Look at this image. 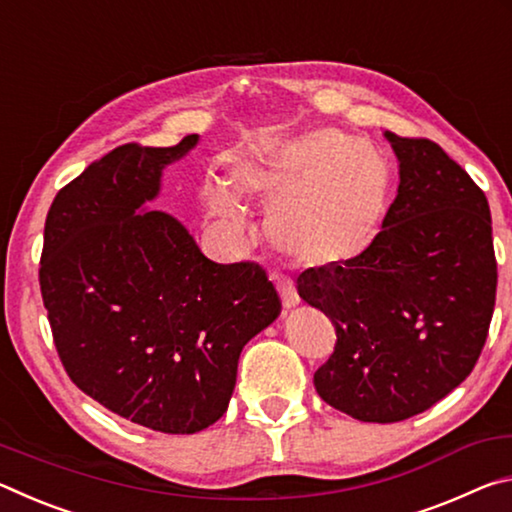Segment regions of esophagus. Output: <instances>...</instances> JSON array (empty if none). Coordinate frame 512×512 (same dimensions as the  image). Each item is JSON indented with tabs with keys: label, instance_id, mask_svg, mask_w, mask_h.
<instances>
[{
	"label": "esophagus",
	"instance_id": "obj_1",
	"mask_svg": "<svg viewBox=\"0 0 512 512\" xmlns=\"http://www.w3.org/2000/svg\"><path fill=\"white\" fill-rule=\"evenodd\" d=\"M277 291H280V298H282V307L284 309H293L300 302L298 291L293 289L289 282H277Z\"/></svg>",
	"mask_w": 512,
	"mask_h": 512
}]
</instances>
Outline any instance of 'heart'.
<instances>
[{"label":"heart","instance_id":"obj_1","mask_svg":"<svg viewBox=\"0 0 512 512\" xmlns=\"http://www.w3.org/2000/svg\"><path fill=\"white\" fill-rule=\"evenodd\" d=\"M241 192L271 207L268 239L296 262L345 266L375 244L391 196V169L359 137L318 128L280 140L237 169ZM212 207L244 223V207L214 192Z\"/></svg>","mask_w":512,"mask_h":512}]
</instances>
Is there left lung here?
Returning a JSON list of instances; mask_svg holds the SVG:
<instances>
[{
    "mask_svg": "<svg viewBox=\"0 0 512 512\" xmlns=\"http://www.w3.org/2000/svg\"><path fill=\"white\" fill-rule=\"evenodd\" d=\"M384 135L400 187L375 244L350 264L298 277L300 298L336 329L314 375L318 395L381 424L431 409L465 381L497 296L488 198L436 142Z\"/></svg>",
    "mask_w": 512,
    "mask_h": 512,
    "instance_id": "8db88e82",
    "label": "left lung"
}]
</instances>
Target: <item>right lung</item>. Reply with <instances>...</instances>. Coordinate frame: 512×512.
<instances>
[{"label":"right lung","instance_id":"obj_1","mask_svg":"<svg viewBox=\"0 0 512 512\" xmlns=\"http://www.w3.org/2000/svg\"><path fill=\"white\" fill-rule=\"evenodd\" d=\"M198 144H124L56 194L40 291L69 379L108 411L162 433L228 409L244 345L280 316L255 262L216 264L173 216L149 210L162 169Z\"/></svg>","mask_w":512,"mask_h":512}]
</instances>
